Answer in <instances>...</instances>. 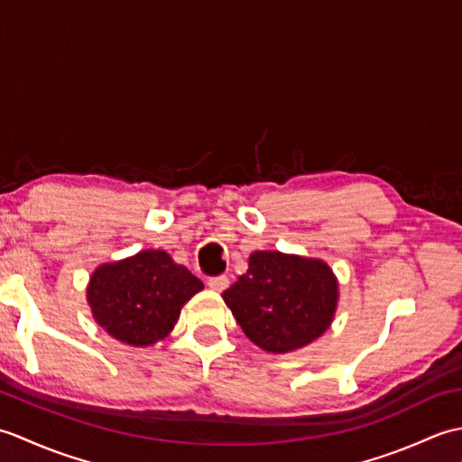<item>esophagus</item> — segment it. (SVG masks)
<instances>
[{"instance_id":"1","label":"esophagus","mask_w":462,"mask_h":462,"mask_svg":"<svg viewBox=\"0 0 462 462\" xmlns=\"http://www.w3.org/2000/svg\"><path fill=\"white\" fill-rule=\"evenodd\" d=\"M230 286V280L226 276H218V278H210L208 280V288L214 291H224L226 288Z\"/></svg>"}]
</instances>
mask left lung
<instances>
[{
    "mask_svg": "<svg viewBox=\"0 0 462 462\" xmlns=\"http://www.w3.org/2000/svg\"><path fill=\"white\" fill-rule=\"evenodd\" d=\"M222 298L254 346L282 356L329 329L339 282L319 258L258 250L250 254L248 272Z\"/></svg>",
    "mask_w": 462,
    "mask_h": 462,
    "instance_id": "left-lung-1",
    "label": "left lung"
}]
</instances>
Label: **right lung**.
<instances>
[{
    "label": "right lung",
    "instance_id": "right-lung-1",
    "mask_svg": "<svg viewBox=\"0 0 462 462\" xmlns=\"http://www.w3.org/2000/svg\"><path fill=\"white\" fill-rule=\"evenodd\" d=\"M204 283L164 250H141L95 268L87 286L93 319L116 341L149 347L174 329Z\"/></svg>",
    "mask_w": 462,
    "mask_h": 462
}]
</instances>
